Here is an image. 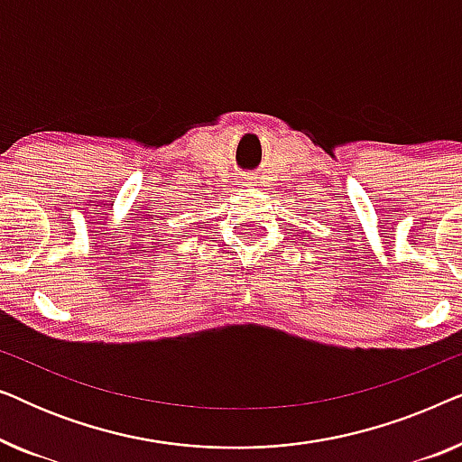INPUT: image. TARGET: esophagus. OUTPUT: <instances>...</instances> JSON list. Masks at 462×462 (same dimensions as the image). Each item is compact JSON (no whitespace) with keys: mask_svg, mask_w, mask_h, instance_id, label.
Segmentation results:
<instances>
[{"mask_svg":"<svg viewBox=\"0 0 462 462\" xmlns=\"http://www.w3.org/2000/svg\"><path fill=\"white\" fill-rule=\"evenodd\" d=\"M245 182H252V179H248V180H245Z\"/></svg>","mask_w":462,"mask_h":462,"instance_id":"obj_1","label":"esophagus"}]
</instances>
